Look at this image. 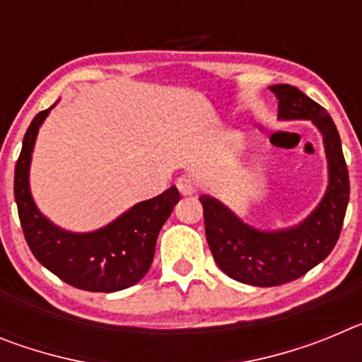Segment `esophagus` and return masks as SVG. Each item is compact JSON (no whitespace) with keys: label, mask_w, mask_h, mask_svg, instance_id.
Returning a JSON list of instances; mask_svg holds the SVG:
<instances>
[{"label":"esophagus","mask_w":362,"mask_h":362,"mask_svg":"<svg viewBox=\"0 0 362 362\" xmlns=\"http://www.w3.org/2000/svg\"><path fill=\"white\" fill-rule=\"evenodd\" d=\"M175 185H177V190L181 192L183 196H192V194L196 192V185H194L190 175H181V177L175 181Z\"/></svg>","instance_id":"esophagus-1"}]
</instances>
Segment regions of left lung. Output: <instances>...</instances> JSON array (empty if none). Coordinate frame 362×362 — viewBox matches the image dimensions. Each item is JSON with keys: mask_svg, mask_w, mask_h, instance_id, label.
Segmentation results:
<instances>
[{"mask_svg": "<svg viewBox=\"0 0 362 362\" xmlns=\"http://www.w3.org/2000/svg\"><path fill=\"white\" fill-rule=\"evenodd\" d=\"M281 121L308 119L321 132L328 187L308 217L279 230H259L212 196H201L204 230L217 267L252 286H279L299 279L334 250L350 199V179L341 137L330 114L292 85H272Z\"/></svg>", "mask_w": 362, "mask_h": 362, "instance_id": "8db88e82", "label": "left lung"}]
</instances>
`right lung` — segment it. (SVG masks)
<instances>
[{
  "mask_svg": "<svg viewBox=\"0 0 362 362\" xmlns=\"http://www.w3.org/2000/svg\"><path fill=\"white\" fill-rule=\"evenodd\" d=\"M54 107L56 103L32 119L16 163L14 197L25 239L34 257L70 286L86 292H119L146 276L159 230L181 196L170 187L92 232H70L54 225L34 203L28 181L37 132Z\"/></svg>",
  "mask_w": 362,
  "mask_h": 362,
  "instance_id": "1",
  "label": "right lung"
}]
</instances>
